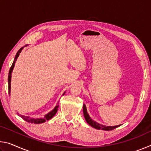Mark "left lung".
Instances as JSON below:
<instances>
[{
	"instance_id": "left-lung-1",
	"label": "left lung",
	"mask_w": 151,
	"mask_h": 151,
	"mask_svg": "<svg viewBox=\"0 0 151 151\" xmlns=\"http://www.w3.org/2000/svg\"><path fill=\"white\" fill-rule=\"evenodd\" d=\"M83 113H84V116H85L86 121L87 122V123L96 129H99V130L101 129V130H104V131H112V130L116 129V127H119V126H121V124H119V125H116V126H105V125L101 124L98 123L97 122L93 121V120H92V119H91L90 116H89V114H88L87 110H86V107L85 104H83Z\"/></svg>"
}]
</instances>
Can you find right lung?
<instances>
[{
  "mask_svg": "<svg viewBox=\"0 0 151 151\" xmlns=\"http://www.w3.org/2000/svg\"><path fill=\"white\" fill-rule=\"evenodd\" d=\"M27 45L24 46V47H27ZM24 47H22L20 48V49L18 51L16 56H15L14 57V59L13 63H12V65L11 66V68H10V70H9V76H8V84H9V94H11V75H12V70H13V68L14 67V65H15V63H16V61L17 60L18 57H19V56L20 55V53L21 52V51L23 49ZM65 94V92L63 94V96L64 94ZM58 108V104H57L56 106L54 108V109H52V111H51L50 112H48V114H46V115L44 116V118H32V117H30V116H24V115H22V114H19V113L18 114V115L19 116L21 117L22 119H23L24 121H26L28 122H31V123H35V124H40V123H42V122H45L47 121H48V120H50V119H52L53 116L55 115V114L57 113V110Z\"/></svg>",
  "mask_w": 151,
  "mask_h": 151,
  "instance_id": "right-lung-1",
  "label": "right lung"
}]
</instances>
